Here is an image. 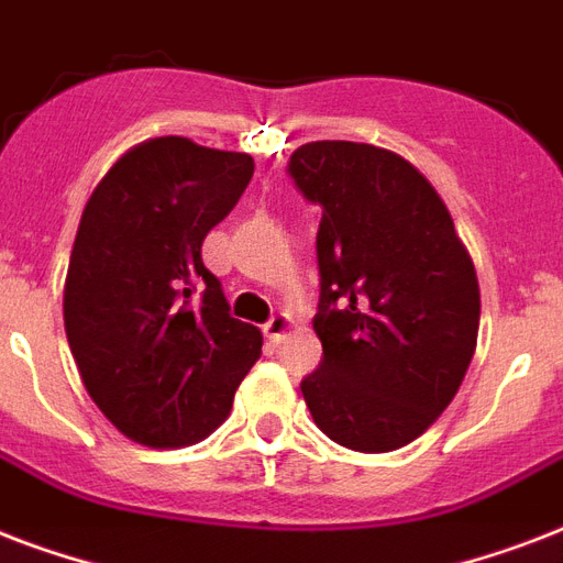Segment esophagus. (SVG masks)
<instances>
[{
  "instance_id": "esophagus-1",
  "label": "esophagus",
  "mask_w": 563,
  "mask_h": 563,
  "mask_svg": "<svg viewBox=\"0 0 563 563\" xmlns=\"http://www.w3.org/2000/svg\"><path fill=\"white\" fill-rule=\"evenodd\" d=\"M263 333H265V339H268V344H274V347H277V344L286 342V339L295 333V321H291L289 316H274L272 321L263 327Z\"/></svg>"
}]
</instances>
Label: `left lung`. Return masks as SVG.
<instances>
[{
    "mask_svg": "<svg viewBox=\"0 0 563 563\" xmlns=\"http://www.w3.org/2000/svg\"><path fill=\"white\" fill-rule=\"evenodd\" d=\"M289 175L324 207L321 368L300 383L316 427L356 453H391L427 432L471 368L479 280L453 216L406 157L321 140Z\"/></svg>",
    "mask_w": 563,
    "mask_h": 563,
    "instance_id": "8db88e82",
    "label": "left lung"
}]
</instances>
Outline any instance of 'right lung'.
Returning a JSON list of instances; mask_svg holds the SVG:
<instances>
[{
  "label": "right lung",
  "instance_id": "add662e5",
  "mask_svg": "<svg viewBox=\"0 0 563 563\" xmlns=\"http://www.w3.org/2000/svg\"><path fill=\"white\" fill-rule=\"evenodd\" d=\"M251 175V154L154 136L128 148L84 207L64 283L66 342L92 402L136 444L203 441L263 353V333L230 318L201 263L203 236Z\"/></svg>",
  "mask_w": 563,
  "mask_h": 563
}]
</instances>
